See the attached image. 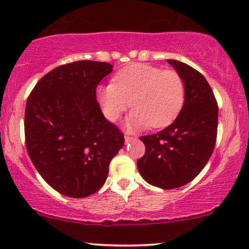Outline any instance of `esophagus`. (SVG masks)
<instances>
[{
	"mask_svg": "<svg viewBox=\"0 0 249 249\" xmlns=\"http://www.w3.org/2000/svg\"><path fill=\"white\" fill-rule=\"evenodd\" d=\"M124 139H125V142H131L132 141H136V137H131V136H125L124 137Z\"/></svg>",
	"mask_w": 249,
	"mask_h": 249,
	"instance_id": "obj_1",
	"label": "esophagus"
}]
</instances>
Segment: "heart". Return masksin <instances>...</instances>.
<instances>
[{
    "mask_svg": "<svg viewBox=\"0 0 249 249\" xmlns=\"http://www.w3.org/2000/svg\"><path fill=\"white\" fill-rule=\"evenodd\" d=\"M97 97L103 115L110 122L118 121L132 103L134 108L125 122L128 131L150 125L164 127L184 107L185 83L176 71L134 63L119 70L113 83L101 85Z\"/></svg>",
    "mask_w": 249,
    "mask_h": 249,
    "instance_id": "heart-1",
    "label": "heart"
}]
</instances>
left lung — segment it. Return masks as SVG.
<instances>
[{
    "label": "left lung",
    "mask_w": 249,
    "mask_h": 249,
    "mask_svg": "<svg viewBox=\"0 0 249 249\" xmlns=\"http://www.w3.org/2000/svg\"><path fill=\"white\" fill-rule=\"evenodd\" d=\"M185 83L184 107L172 124L142 136L145 154L137 162L145 181L162 190L188 184L212 156L218 130V105L206 78L185 63L167 59Z\"/></svg>",
    "instance_id": "8db88e82"
}]
</instances>
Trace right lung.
<instances>
[{"label":"right lung","instance_id":"obj_1","mask_svg":"<svg viewBox=\"0 0 249 249\" xmlns=\"http://www.w3.org/2000/svg\"><path fill=\"white\" fill-rule=\"evenodd\" d=\"M112 68L95 61L61 65L43 76L28 97V154L42 178L63 196L97 192L124 145V136L105 119L96 97L97 85Z\"/></svg>","mask_w":249,"mask_h":249}]
</instances>
